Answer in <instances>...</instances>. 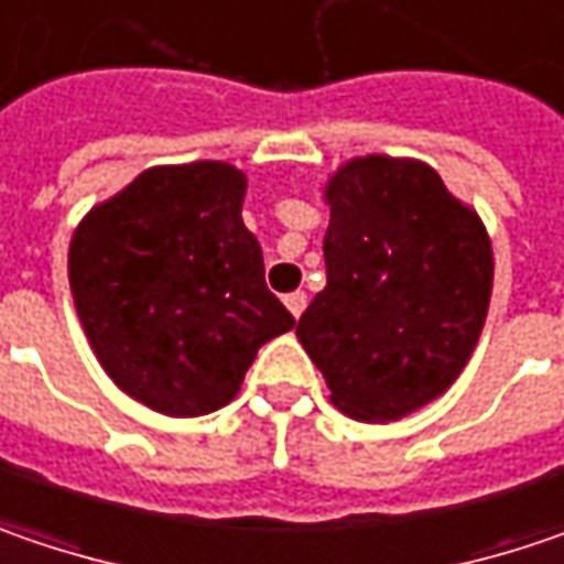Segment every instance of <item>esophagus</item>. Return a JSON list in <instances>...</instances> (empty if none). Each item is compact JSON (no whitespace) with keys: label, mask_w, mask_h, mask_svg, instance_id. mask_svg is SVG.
<instances>
[{"label":"esophagus","mask_w":564,"mask_h":564,"mask_svg":"<svg viewBox=\"0 0 564 564\" xmlns=\"http://www.w3.org/2000/svg\"><path fill=\"white\" fill-rule=\"evenodd\" d=\"M283 303H286V310H290L293 318H300L310 300H306V293H303V290H296V293H286V296H283Z\"/></svg>","instance_id":"34e87169"}]
</instances>
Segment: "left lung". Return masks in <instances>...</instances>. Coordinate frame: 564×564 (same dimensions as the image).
I'll return each mask as SVG.
<instances>
[{
	"label": "left lung",
	"instance_id": "1",
	"mask_svg": "<svg viewBox=\"0 0 564 564\" xmlns=\"http://www.w3.org/2000/svg\"><path fill=\"white\" fill-rule=\"evenodd\" d=\"M325 200L328 283L296 338L341 412L395 421L466 367L488 313L491 242L441 175L412 159H350Z\"/></svg>",
	"mask_w": 564,
	"mask_h": 564
}]
</instances>
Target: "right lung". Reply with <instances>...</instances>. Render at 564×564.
Masks as SVG:
<instances>
[{
	"instance_id": "add662e5",
	"label": "right lung",
	"mask_w": 564,
	"mask_h": 564,
	"mask_svg": "<svg viewBox=\"0 0 564 564\" xmlns=\"http://www.w3.org/2000/svg\"><path fill=\"white\" fill-rule=\"evenodd\" d=\"M246 175L159 165L85 216L69 286L108 377L152 412L197 417L236 399L264 341L296 325L242 223Z\"/></svg>"
}]
</instances>
